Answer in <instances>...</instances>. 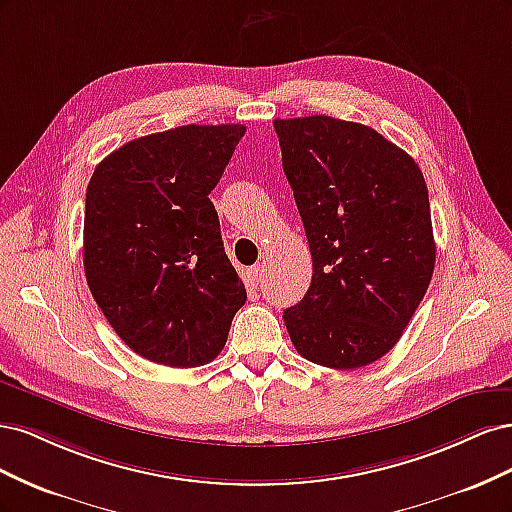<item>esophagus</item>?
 <instances>
[{
    "label": "esophagus",
    "mask_w": 512,
    "mask_h": 512,
    "mask_svg": "<svg viewBox=\"0 0 512 512\" xmlns=\"http://www.w3.org/2000/svg\"><path fill=\"white\" fill-rule=\"evenodd\" d=\"M262 275H265V265H260V262L247 269V280H250L252 284H258L262 280Z\"/></svg>",
    "instance_id": "1"
}]
</instances>
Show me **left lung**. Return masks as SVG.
Returning <instances> with one entry per match:
<instances>
[{
  "mask_svg": "<svg viewBox=\"0 0 512 512\" xmlns=\"http://www.w3.org/2000/svg\"><path fill=\"white\" fill-rule=\"evenodd\" d=\"M284 175L312 252V284L284 322L303 359L356 369L389 352L436 265L421 168L363 123L275 119Z\"/></svg>",
  "mask_w": 512,
  "mask_h": 512,
  "instance_id": "left-lung-1",
  "label": "left lung"
}]
</instances>
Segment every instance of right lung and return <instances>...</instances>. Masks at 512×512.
Returning a JSON list of instances; mask_svg holds the SVG:
<instances>
[{"mask_svg":"<svg viewBox=\"0 0 512 512\" xmlns=\"http://www.w3.org/2000/svg\"><path fill=\"white\" fill-rule=\"evenodd\" d=\"M245 126H179L106 156L85 198L83 265L115 333L168 367L213 361L247 292L209 200Z\"/></svg>","mask_w":512,"mask_h":512,"instance_id":"1","label":"right lung"}]
</instances>
